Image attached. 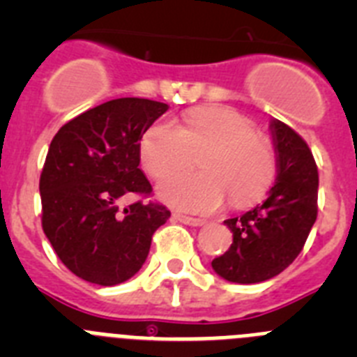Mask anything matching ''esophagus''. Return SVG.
Wrapping results in <instances>:
<instances>
[{
    "instance_id": "esophagus-1",
    "label": "esophagus",
    "mask_w": 357,
    "mask_h": 357,
    "mask_svg": "<svg viewBox=\"0 0 357 357\" xmlns=\"http://www.w3.org/2000/svg\"><path fill=\"white\" fill-rule=\"evenodd\" d=\"M173 218H175V220H178V222L185 223V225H191V227H200L206 223V220H202V218L185 216V214H181V213H175L173 214Z\"/></svg>"
}]
</instances>
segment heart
I'll return each mask as SVG.
<instances>
[{"label":"heart","mask_w":357,"mask_h":357,"mask_svg":"<svg viewBox=\"0 0 357 357\" xmlns=\"http://www.w3.org/2000/svg\"><path fill=\"white\" fill-rule=\"evenodd\" d=\"M141 162L151 176L168 175L202 155L204 172H178L164 178L157 193L169 206L191 213H213L227 197L234 207L261 200L277 172L275 151L255 125L225 107L188 112L184 127L159 119L141 137Z\"/></svg>","instance_id":"heart-1"}]
</instances>
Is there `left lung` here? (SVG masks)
I'll return each instance as SVG.
<instances>
[{
  "label": "left lung",
  "instance_id": "8db88e82",
  "mask_svg": "<svg viewBox=\"0 0 357 357\" xmlns=\"http://www.w3.org/2000/svg\"><path fill=\"white\" fill-rule=\"evenodd\" d=\"M277 182L266 200L225 220L232 245L213 261L220 277L255 284L279 275L301 254L318 214V168L307 143L279 119L270 123Z\"/></svg>",
  "mask_w": 357,
  "mask_h": 357
}]
</instances>
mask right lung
<instances>
[{
  "instance_id": "1",
  "label": "right lung",
  "mask_w": 357,
  "mask_h": 357,
  "mask_svg": "<svg viewBox=\"0 0 357 357\" xmlns=\"http://www.w3.org/2000/svg\"><path fill=\"white\" fill-rule=\"evenodd\" d=\"M168 105L118 98L73 118L56 132L40 173L43 230L68 270L100 286L121 284L139 272L151 236L172 213L135 202L151 185L139 169L144 132Z\"/></svg>"
}]
</instances>
